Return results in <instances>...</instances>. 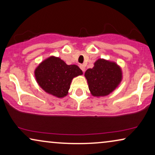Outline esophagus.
<instances>
[{
  "instance_id": "1",
  "label": "esophagus",
  "mask_w": 155,
  "mask_h": 155,
  "mask_svg": "<svg viewBox=\"0 0 155 155\" xmlns=\"http://www.w3.org/2000/svg\"><path fill=\"white\" fill-rule=\"evenodd\" d=\"M80 69L82 70V72H84V71H85V67H84V65L80 64Z\"/></svg>"
}]
</instances>
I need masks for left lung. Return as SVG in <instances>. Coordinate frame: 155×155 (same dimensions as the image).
<instances>
[{"label": "left lung", "instance_id": "obj_1", "mask_svg": "<svg viewBox=\"0 0 155 155\" xmlns=\"http://www.w3.org/2000/svg\"><path fill=\"white\" fill-rule=\"evenodd\" d=\"M91 93L97 97L110 94L121 81V71L115 63L99 59L84 74Z\"/></svg>", "mask_w": 155, "mask_h": 155}]
</instances>
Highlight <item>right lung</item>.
<instances>
[{"instance_id":"obj_1","label":"right lung","mask_w":155,"mask_h":155,"mask_svg":"<svg viewBox=\"0 0 155 155\" xmlns=\"http://www.w3.org/2000/svg\"><path fill=\"white\" fill-rule=\"evenodd\" d=\"M39 86L46 92L57 97L66 96L74 77L82 75L78 65H68L59 58L50 57L35 70Z\"/></svg>"}]
</instances>
